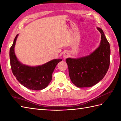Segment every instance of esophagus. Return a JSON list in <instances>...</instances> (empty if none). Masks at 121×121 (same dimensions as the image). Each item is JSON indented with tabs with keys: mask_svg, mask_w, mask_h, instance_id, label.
Returning <instances> with one entry per match:
<instances>
[{
	"mask_svg": "<svg viewBox=\"0 0 121 121\" xmlns=\"http://www.w3.org/2000/svg\"><path fill=\"white\" fill-rule=\"evenodd\" d=\"M69 52H65L63 54V57L64 59H65V58H67L68 57H69Z\"/></svg>",
	"mask_w": 121,
	"mask_h": 121,
	"instance_id": "1",
	"label": "esophagus"
}]
</instances>
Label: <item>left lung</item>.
<instances>
[{"label":"left lung","mask_w":121,"mask_h":121,"mask_svg":"<svg viewBox=\"0 0 121 121\" xmlns=\"http://www.w3.org/2000/svg\"><path fill=\"white\" fill-rule=\"evenodd\" d=\"M97 29L101 34V42L98 48L88 56L66 59L70 79L78 87H89L97 84L103 79L109 69V43L103 30L98 27Z\"/></svg>","instance_id":"1"}]
</instances>
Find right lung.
<instances>
[{
  "instance_id": "right-lung-1",
  "label": "right lung",
  "mask_w": 121,
  "mask_h": 121,
  "mask_svg": "<svg viewBox=\"0 0 121 121\" xmlns=\"http://www.w3.org/2000/svg\"><path fill=\"white\" fill-rule=\"evenodd\" d=\"M18 34L15 37L10 49V58L12 73L24 87L34 91L46 88L52 79V74L57 64L62 59H54L41 65L30 66L23 64L18 60L14 48Z\"/></svg>"
}]
</instances>
